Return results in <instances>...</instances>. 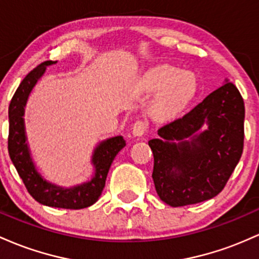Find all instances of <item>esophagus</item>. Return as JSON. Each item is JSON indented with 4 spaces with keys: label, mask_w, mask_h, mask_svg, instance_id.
<instances>
[{
    "label": "esophagus",
    "mask_w": 259,
    "mask_h": 259,
    "mask_svg": "<svg viewBox=\"0 0 259 259\" xmlns=\"http://www.w3.org/2000/svg\"><path fill=\"white\" fill-rule=\"evenodd\" d=\"M148 130V124L145 121H142V120H138L135 122V124H133V128H132V133L135 137H142V136L144 135L145 132H147Z\"/></svg>",
    "instance_id": "34e87169"
}]
</instances>
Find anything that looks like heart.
I'll list each match as a JSON object with an SVG mask.
<instances>
[{"instance_id": "b5f03b06", "label": "heart", "mask_w": 259, "mask_h": 259, "mask_svg": "<svg viewBox=\"0 0 259 259\" xmlns=\"http://www.w3.org/2000/svg\"><path fill=\"white\" fill-rule=\"evenodd\" d=\"M196 78L188 71H177L170 66H159L145 74L142 89L148 94L158 93L152 112L160 118L171 117L181 111L196 92Z\"/></svg>"}]
</instances>
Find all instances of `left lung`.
I'll use <instances>...</instances> for the list:
<instances>
[{
    "label": "left lung",
    "mask_w": 259,
    "mask_h": 259,
    "mask_svg": "<svg viewBox=\"0 0 259 259\" xmlns=\"http://www.w3.org/2000/svg\"><path fill=\"white\" fill-rule=\"evenodd\" d=\"M243 121V99L225 79L191 111L160 127L159 138L148 144L162 202L184 207L222 192L242 155Z\"/></svg>",
    "instance_id": "obj_1"
}]
</instances>
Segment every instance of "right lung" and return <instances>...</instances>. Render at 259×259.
<instances>
[{
    "label": "right lung",
    "instance_id": "add662e5",
    "mask_svg": "<svg viewBox=\"0 0 259 259\" xmlns=\"http://www.w3.org/2000/svg\"><path fill=\"white\" fill-rule=\"evenodd\" d=\"M55 63L56 61H45L41 65L35 67L33 71L29 72L14 93L8 109V120H10L8 153L28 192L36 202L54 208L83 209L91 207L99 199L105 187L110 166L115 156L126 145V142L122 136H115L100 142L95 147L92 155L94 172L88 181L72 187H62L44 179L31 158L23 116H24L29 94L33 91L37 80L45 73L46 67Z\"/></svg>",
    "mask_w": 259,
    "mask_h": 259
}]
</instances>
